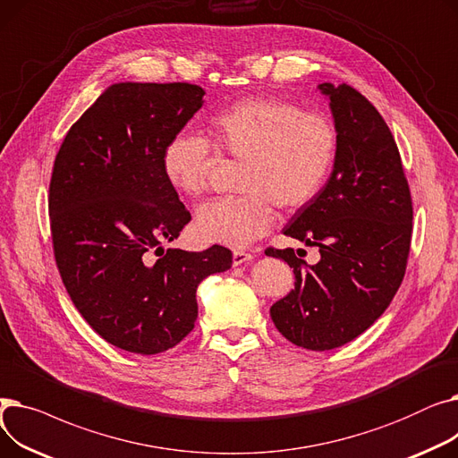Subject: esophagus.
Masks as SVG:
<instances>
[{
    "label": "esophagus",
    "instance_id": "obj_1",
    "mask_svg": "<svg viewBox=\"0 0 458 458\" xmlns=\"http://www.w3.org/2000/svg\"><path fill=\"white\" fill-rule=\"evenodd\" d=\"M252 254L250 252H247V250H233V254H232V261H233V266H243V263H249V261H252Z\"/></svg>",
    "mask_w": 458,
    "mask_h": 458
}]
</instances>
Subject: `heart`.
Returning a JSON list of instances; mask_svg holds the SVG:
<instances>
[{
  "instance_id": "heart-1",
  "label": "heart",
  "mask_w": 458,
  "mask_h": 458,
  "mask_svg": "<svg viewBox=\"0 0 458 458\" xmlns=\"http://www.w3.org/2000/svg\"><path fill=\"white\" fill-rule=\"evenodd\" d=\"M209 135L211 142L195 131L176 133L161 166L168 185L195 199L208 187L215 152L242 161L233 183L242 195L206 202L195 221L204 242L233 249L269 232L273 204L295 211L314 200L338 154L330 118L285 100L237 102L209 118Z\"/></svg>"
}]
</instances>
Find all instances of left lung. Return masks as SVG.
<instances>
[{"label":"left lung","instance_id":"obj_1","mask_svg":"<svg viewBox=\"0 0 458 458\" xmlns=\"http://www.w3.org/2000/svg\"><path fill=\"white\" fill-rule=\"evenodd\" d=\"M338 131V154L319 195L297 209L284 235L318 247L316 266L293 249H267L295 273V290L271 306L292 344L328 351L368 330L397 293L412 237V199L395 139L356 89L321 83Z\"/></svg>","mask_w":458,"mask_h":458}]
</instances>
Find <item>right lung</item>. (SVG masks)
<instances>
[{
    "label": "right lung",
    "instance_id": "right-lung-1",
    "mask_svg": "<svg viewBox=\"0 0 458 458\" xmlns=\"http://www.w3.org/2000/svg\"><path fill=\"white\" fill-rule=\"evenodd\" d=\"M204 94L191 83H114L68 130L54 163L47 208L63 284L83 319L128 352L178 345L195 328L199 284L232 267L221 245L163 249L191 221L163 174V150Z\"/></svg>",
    "mask_w": 458,
    "mask_h": 458
}]
</instances>
